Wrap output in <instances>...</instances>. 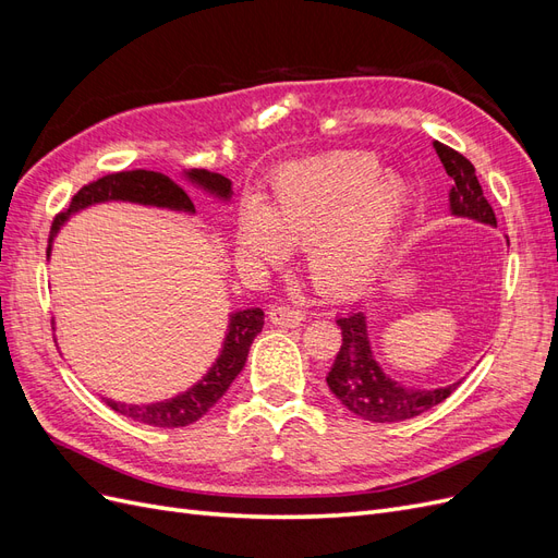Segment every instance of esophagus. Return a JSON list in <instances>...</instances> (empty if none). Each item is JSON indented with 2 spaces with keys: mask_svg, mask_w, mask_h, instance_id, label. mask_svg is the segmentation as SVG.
<instances>
[{
  "mask_svg": "<svg viewBox=\"0 0 558 558\" xmlns=\"http://www.w3.org/2000/svg\"><path fill=\"white\" fill-rule=\"evenodd\" d=\"M269 320L281 328H298L305 320V312H300L291 305H279L269 310Z\"/></svg>",
  "mask_w": 558,
  "mask_h": 558,
  "instance_id": "esophagus-1",
  "label": "esophagus"
}]
</instances>
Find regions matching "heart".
I'll return each instance as SVG.
<instances>
[{
    "label": "heart",
    "instance_id": "obj_1",
    "mask_svg": "<svg viewBox=\"0 0 558 558\" xmlns=\"http://www.w3.org/2000/svg\"><path fill=\"white\" fill-rule=\"evenodd\" d=\"M412 189L384 172L365 150H330L295 160L269 177L267 202L253 197L240 218L246 258L277 265L307 244V272L318 291L351 293L365 286L412 214Z\"/></svg>",
    "mask_w": 558,
    "mask_h": 558
}]
</instances>
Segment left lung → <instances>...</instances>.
<instances>
[{
    "instance_id": "1",
    "label": "left lung",
    "mask_w": 558,
    "mask_h": 558,
    "mask_svg": "<svg viewBox=\"0 0 558 558\" xmlns=\"http://www.w3.org/2000/svg\"><path fill=\"white\" fill-rule=\"evenodd\" d=\"M437 156H440L447 174L453 179L449 205L451 214L468 216L475 221L496 226V214L488 205L477 181L475 167L440 142L433 144ZM337 326L342 330V347L337 351V359L326 377L330 391L340 400L349 412L356 416L373 421V424H396L428 412L435 404L447 400L461 381L445 388H404L391 377L381 373V367L373 359V349L367 342V324L361 310H353L337 318Z\"/></svg>"
}]
</instances>
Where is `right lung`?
I'll return each mask as SVG.
<instances>
[{"label": "right lung", "instance_id": "right-lung-1", "mask_svg": "<svg viewBox=\"0 0 558 558\" xmlns=\"http://www.w3.org/2000/svg\"><path fill=\"white\" fill-rule=\"evenodd\" d=\"M189 179L199 183L202 189L216 193L218 197H230V181L221 174H214L207 170H193L189 172ZM107 199H130V202H142V205L195 211L193 199L185 195L181 185L160 172L132 170V172L107 174L88 185H83V189L72 197L70 207L53 218L46 256H50V242H53L56 232L60 230V226L66 221V218H70V214L88 205H95V202H107ZM263 324H265V314L258 307L232 314L221 359L216 361V365L209 369V375L205 379L195 384L191 391H185L183 396H177L167 402H154V404H125L116 400H107V404L118 414L130 416L134 421H140V424L156 426V428H181V426L195 424L197 418L205 416L214 404L226 396L234 377L242 373L248 349L253 340H256V335L263 330Z\"/></svg>", "mask_w": 558, "mask_h": 558}]
</instances>
